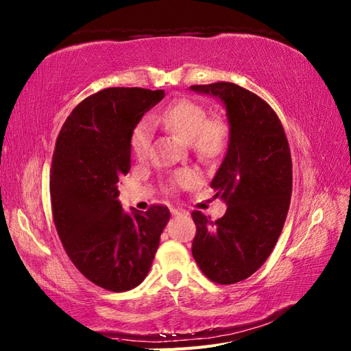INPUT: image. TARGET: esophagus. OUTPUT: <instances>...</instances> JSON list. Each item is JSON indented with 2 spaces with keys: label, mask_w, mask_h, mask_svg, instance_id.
Masks as SVG:
<instances>
[{
  "label": "esophagus",
  "mask_w": 351,
  "mask_h": 351,
  "mask_svg": "<svg viewBox=\"0 0 351 351\" xmlns=\"http://www.w3.org/2000/svg\"><path fill=\"white\" fill-rule=\"evenodd\" d=\"M170 213H172V215H173V217H178V215H185V214H186L185 210H182V209H176V208H172V209H170Z\"/></svg>",
  "instance_id": "1"
}]
</instances>
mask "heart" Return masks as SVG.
<instances>
[{
    "label": "heart",
    "instance_id": "1",
    "mask_svg": "<svg viewBox=\"0 0 351 351\" xmlns=\"http://www.w3.org/2000/svg\"><path fill=\"white\" fill-rule=\"evenodd\" d=\"M154 122L173 130L184 141L191 143L203 158H213L224 149L227 142V127L219 119H208V112L202 104L191 100H178L169 108L152 117ZM132 151L138 160L149 156L152 143V124L143 119L134 127L132 138ZM197 175L191 170H181L175 175V184L181 186L193 185Z\"/></svg>",
    "mask_w": 351,
    "mask_h": 351
}]
</instances>
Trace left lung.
Masks as SVG:
<instances>
[{"mask_svg":"<svg viewBox=\"0 0 351 351\" xmlns=\"http://www.w3.org/2000/svg\"><path fill=\"white\" fill-rule=\"evenodd\" d=\"M223 104L229 122L226 156L210 182L226 214L213 221L200 210L193 256L210 281L234 284L262 266L278 241L291 197V157L276 113L260 97L230 82L193 85Z\"/></svg>","mask_w":351,"mask_h":351,"instance_id":"left-lung-1","label":"left lung"}]
</instances>
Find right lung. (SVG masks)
I'll list each match as a JSON object with an SVG mask.
<instances>
[{
  "instance_id": "obj_1",
  "label": "right lung",
  "mask_w": 351,
  "mask_h": 351,
  "mask_svg": "<svg viewBox=\"0 0 351 351\" xmlns=\"http://www.w3.org/2000/svg\"><path fill=\"white\" fill-rule=\"evenodd\" d=\"M165 95V89H103L73 109L56 138V230L71 262L106 290H132L145 280L170 218L166 206L125 213L118 200V182L132 162L133 130Z\"/></svg>"
}]
</instances>
